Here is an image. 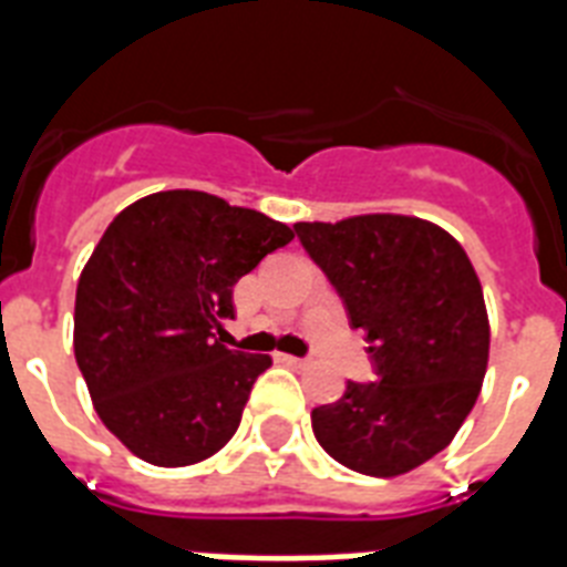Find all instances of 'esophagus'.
<instances>
[{
	"instance_id": "34e87169",
	"label": "esophagus",
	"mask_w": 567,
	"mask_h": 567,
	"mask_svg": "<svg viewBox=\"0 0 567 567\" xmlns=\"http://www.w3.org/2000/svg\"><path fill=\"white\" fill-rule=\"evenodd\" d=\"M274 359L279 364H291V368H302V364H306V359H300V355H288V353H274Z\"/></svg>"
}]
</instances>
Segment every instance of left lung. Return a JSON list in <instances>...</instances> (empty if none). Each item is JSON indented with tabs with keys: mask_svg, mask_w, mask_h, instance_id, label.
Masks as SVG:
<instances>
[{
	"mask_svg": "<svg viewBox=\"0 0 567 567\" xmlns=\"http://www.w3.org/2000/svg\"><path fill=\"white\" fill-rule=\"evenodd\" d=\"M297 238L362 329L377 382H347L311 412L320 447L350 471L396 476L447 447L488 368V315L450 231L405 214L297 223Z\"/></svg>",
	"mask_w": 567,
	"mask_h": 567,
	"instance_id": "8db88e82",
	"label": "left lung"
}]
</instances>
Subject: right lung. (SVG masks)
<instances>
[{"mask_svg":"<svg viewBox=\"0 0 567 567\" xmlns=\"http://www.w3.org/2000/svg\"><path fill=\"white\" fill-rule=\"evenodd\" d=\"M291 238L203 190H158L111 220L79 276L73 350L93 409L137 458L185 467L235 435L270 355L223 344L231 288Z\"/></svg>","mask_w":567,"mask_h":567,"instance_id":"obj_1","label":"right lung"}]
</instances>
